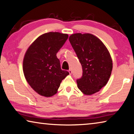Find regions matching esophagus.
Segmentation results:
<instances>
[{
	"label": "esophagus",
	"mask_w": 134,
	"mask_h": 134,
	"mask_svg": "<svg viewBox=\"0 0 134 134\" xmlns=\"http://www.w3.org/2000/svg\"><path fill=\"white\" fill-rule=\"evenodd\" d=\"M68 72H69V74H72V69H69V71H68Z\"/></svg>",
	"instance_id": "1"
}]
</instances>
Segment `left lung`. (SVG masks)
Instances as JSON below:
<instances>
[{
    "label": "left lung",
    "instance_id": "8db88e82",
    "mask_svg": "<svg viewBox=\"0 0 134 134\" xmlns=\"http://www.w3.org/2000/svg\"><path fill=\"white\" fill-rule=\"evenodd\" d=\"M69 40L82 67V76L76 81L79 90L86 95L99 92L111 75L112 60L108 50L91 34H72Z\"/></svg>",
    "mask_w": 134,
    "mask_h": 134
}]
</instances>
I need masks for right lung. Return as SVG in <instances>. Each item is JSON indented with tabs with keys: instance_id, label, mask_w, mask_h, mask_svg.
I'll use <instances>...</instances> for the list:
<instances>
[{
	"instance_id": "right-lung-1",
	"label": "right lung",
	"mask_w": 134,
	"mask_h": 134,
	"mask_svg": "<svg viewBox=\"0 0 134 134\" xmlns=\"http://www.w3.org/2000/svg\"><path fill=\"white\" fill-rule=\"evenodd\" d=\"M68 35L48 32L41 35L27 49L23 61L25 79L40 95L51 97L58 92L60 83L69 74L61 69L56 53Z\"/></svg>"
}]
</instances>
